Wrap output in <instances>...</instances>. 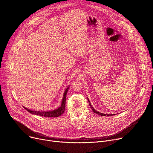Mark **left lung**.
I'll list each match as a JSON object with an SVG mask.
<instances>
[{
	"mask_svg": "<svg viewBox=\"0 0 153 153\" xmlns=\"http://www.w3.org/2000/svg\"><path fill=\"white\" fill-rule=\"evenodd\" d=\"M87 99H88V101H89V105H90V107H91V108L92 110V111L94 112V113H95V114H97V115H101V116H105V115H107V116H111V115H114V114H100V112H99V111H96L93 107H92V106L91 105V102H90V101H89V99L87 98Z\"/></svg>",
	"mask_w": 153,
	"mask_h": 153,
	"instance_id": "8db88e82",
	"label": "left lung"
}]
</instances>
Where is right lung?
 Instances as JSON below:
<instances>
[{
  "mask_svg": "<svg viewBox=\"0 0 153 153\" xmlns=\"http://www.w3.org/2000/svg\"><path fill=\"white\" fill-rule=\"evenodd\" d=\"M69 87H68L66 90L64 92V96H63V99L62 100V103L60 107H59L58 109L53 110V111H33V110H30L25 107H24L25 110H27L30 113L32 114H35L36 115H39V116H42V117H58L60 115H61L64 112V110H65V107H66V94L68 91Z\"/></svg>",
  "mask_w": 153,
  "mask_h": 153,
  "instance_id": "add662e5",
  "label": "right lung"
}]
</instances>
